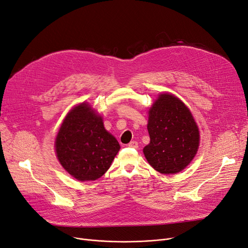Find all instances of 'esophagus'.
Instances as JSON below:
<instances>
[{
    "instance_id": "obj_1",
    "label": "esophagus",
    "mask_w": 248,
    "mask_h": 248,
    "mask_svg": "<svg viewBox=\"0 0 248 248\" xmlns=\"http://www.w3.org/2000/svg\"><path fill=\"white\" fill-rule=\"evenodd\" d=\"M127 146L130 147V148H135V149H137V148H138V142L133 141V142H131L130 144H127Z\"/></svg>"
}]
</instances>
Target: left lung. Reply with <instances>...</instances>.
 I'll use <instances>...</instances> for the list:
<instances>
[{"label": "left lung", "mask_w": 248, "mask_h": 248, "mask_svg": "<svg viewBox=\"0 0 248 248\" xmlns=\"http://www.w3.org/2000/svg\"><path fill=\"white\" fill-rule=\"evenodd\" d=\"M150 143L143 152L149 164L162 174L185 169L200 143L197 124L186 104L171 94H161L149 111Z\"/></svg>", "instance_id": "8db88e82"}]
</instances>
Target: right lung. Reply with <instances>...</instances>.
Instances as JSON below:
<instances>
[{"label": "right lung", "mask_w": 248, "mask_h": 248, "mask_svg": "<svg viewBox=\"0 0 248 248\" xmlns=\"http://www.w3.org/2000/svg\"><path fill=\"white\" fill-rule=\"evenodd\" d=\"M120 149L116 139L104 128L101 116L85 103L68 113L56 140L62 166L81 181L101 177Z\"/></svg>", "instance_id": "obj_1"}]
</instances>
